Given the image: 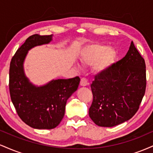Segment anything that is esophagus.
I'll list each match as a JSON object with an SVG mask.
<instances>
[{
  "instance_id": "1",
  "label": "esophagus",
  "mask_w": 153,
  "mask_h": 153,
  "mask_svg": "<svg viewBox=\"0 0 153 153\" xmlns=\"http://www.w3.org/2000/svg\"><path fill=\"white\" fill-rule=\"evenodd\" d=\"M88 84V82L87 78H82L80 79V85H82V86H85Z\"/></svg>"
}]
</instances>
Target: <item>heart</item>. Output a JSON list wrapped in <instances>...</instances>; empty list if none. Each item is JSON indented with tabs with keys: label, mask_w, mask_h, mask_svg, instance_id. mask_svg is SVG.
Wrapping results in <instances>:
<instances>
[{
	"label": "heart",
	"mask_w": 153,
	"mask_h": 153,
	"mask_svg": "<svg viewBox=\"0 0 153 153\" xmlns=\"http://www.w3.org/2000/svg\"><path fill=\"white\" fill-rule=\"evenodd\" d=\"M117 52L114 49L108 48L106 45H92L83 50L80 57L81 62L85 65L95 64V69L102 71L108 69L114 62Z\"/></svg>",
	"instance_id": "1"
}]
</instances>
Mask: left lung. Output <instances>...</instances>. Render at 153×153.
<instances>
[{"instance_id":"1","label":"left lung","mask_w":153,"mask_h":153,"mask_svg":"<svg viewBox=\"0 0 153 153\" xmlns=\"http://www.w3.org/2000/svg\"><path fill=\"white\" fill-rule=\"evenodd\" d=\"M91 88L88 114L96 125L114 127L136 114L146 89V66L133 42L125 57L95 75Z\"/></svg>"}]
</instances>
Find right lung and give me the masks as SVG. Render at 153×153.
Segmentation results:
<instances>
[{
	"label": "right lung",
	"instance_id": "right-lung-1",
	"mask_svg": "<svg viewBox=\"0 0 153 153\" xmlns=\"http://www.w3.org/2000/svg\"><path fill=\"white\" fill-rule=\"evenodd\" d=\"M52 34L31 35L17 50L10 63L9 91L19 117L29 127L39 129H54L65 115L67 100L78 89V76L57 79L35 86L26 77L24 62L28 51L50 43Z\"/></svg>",
	"mask_w": 153,
	"mask_h": 153
}]
</instances>
